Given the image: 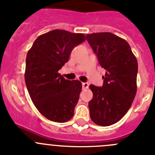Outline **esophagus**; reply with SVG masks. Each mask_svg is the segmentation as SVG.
<instances>
[{"instance_id": "1", "label": "esophagus", "mask_w": 155, "mask_h": 155, "mask_svg": "<svg viewBox=\"0 0 155 155\" xmlns=\"http://www.w3.org/2000/svg\"><path fill=\"white\" fill-rule=\"evenodd\" d=\"M82 86H83V89H88L89 83H82Z\"/></svg>"}]
</instances>
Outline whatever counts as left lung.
<instances>
[{
	"instance_id": "8db88e82",
	"label": "left lung",
	"mask_w": 155,
	"mask_h": 155,
	"mask_svg": "<svg viewBox=\"0 0 155 155\" xmlns=\"http://www.w3.org/2000/svg\"><path fill=\"white\" fill-rule=\"evenodd\" d=\"M87 40L106 70L101 87L90 85V115L98 126H111L126 115L135 98L137 60L127 41L113 33L87 34Z\"/></svg>"
}]
</instances>
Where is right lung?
I'll return each instance as SVG.
<instances>
[{"label": "right lung", "instance_id": "right-lung-1", "mask_svg": "<svg viewBox=\"0 0 155 155\" xmlns=\"http://www.w3.org/2000/svg\"><path fill=\"white\" fill-rule=\"evenodd\" d=\"M85 40L83 33L54 29L37 37L26 55L25 81L31 100L52 122H65L73 117L82 83L65 79L58 71L72 49Z\"/></svg>", "mask_w": 155, "mask_h": 155}]
</instances>
